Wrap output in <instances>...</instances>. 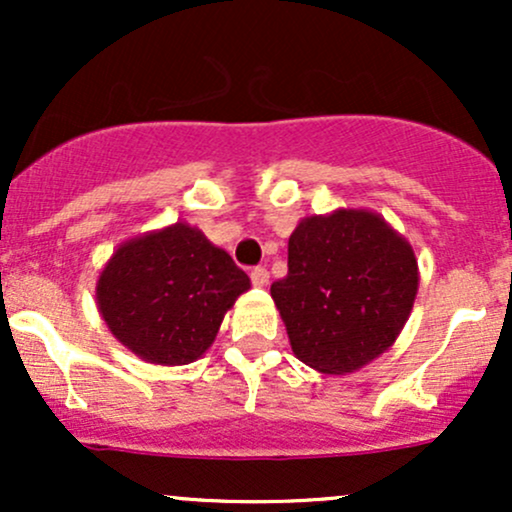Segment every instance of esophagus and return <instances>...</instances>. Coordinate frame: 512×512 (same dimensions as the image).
<instances>
[{"instance_id":"1","label":"esophagus","mask_w":512,"mask_h":512,"mask_svg":"<svg viewBox=\"0 0 512 512\" xmlns=\"http://www.w3.org/2000/svg\"><path fill=\"white\" fill-rule=\"evenodd\" d=\"M250 279H252V284L260 286V289H262V286L269 284V272L264 267H255L250 272Z\"/></svg>"}]
</instances>
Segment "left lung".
<instances>
[{
	"instance_id": "left-lung-1",
	"label": "left lung",
	"mask_w": 512,
	"mask_h": 512,
	"mask_svg": "<svg viewBox=\"0 0 512 512\" xmlns=\"http://www.w3.org/2000/svg\"><path fill=\"white\" fill-rule=\"evenodd\" d=\"M419 262L378 211L305 216L289 238V274L272 298L293 354L325 375H349L383 356L407 325Z\"/></svg>"
}]
</instances>
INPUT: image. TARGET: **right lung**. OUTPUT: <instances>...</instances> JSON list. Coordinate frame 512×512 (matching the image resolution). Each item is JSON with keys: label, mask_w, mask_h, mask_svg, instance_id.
<instances>
[{"label": "right lung", "mask_w": 512, "mask_h": 512, "mask_svg": "<svg viewBox=\"0 0 512 512\" xmlns=\"http://www.w3.org/2000/svg\"><path fill=\"white\" fill-rule=\"evenodd\" d=\"M250 289L226 250L185 221L117 245L98 274L96 305L125 349L154 366L207 354L223 315Z\"/></svg>", "instance_id": "obj_1"}]
</instances>
